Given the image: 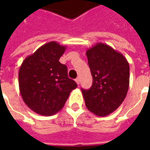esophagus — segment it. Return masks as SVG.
I'll return each mask as SVG.
<instances>
[{"instance_id": "esophagus-1", "label": "esophagus", "mask_w": 150, "mask_h": 150, "mask_svg": "<svg viewBox=\"0 0 150 150\" xmlns=\"http://www.w3.org/2000/svg\"><path fill=\"white\" fill-rule=\"evenodd\" d=\"M75 82H76V83H77V84H79V83H80V79L79 78H77V79H75Z\"/></svg>"}]
</instances>
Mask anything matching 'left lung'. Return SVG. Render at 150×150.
Segmentation results:
<instances>
[{"label": "left lung", "instance_id": "left-lung-1", "mask_svg": "<svg viewBox=\"0 0 150 150\" xmlns=\"http://www.w3.org/2000/svg\"><path fill=\"white\" fill-rule=\"evenodd\" d=\"M93 79L90 89H82L88 109L105 116L125 99L129 86V62L121 53L104 43H96L86 52Z\"/></svg>", "mask_w": 150, "mask_h": 150}]
</instances>
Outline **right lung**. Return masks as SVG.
<instances>
[{"instance_id": "right-lung-1", "label": "right lung", "mask_w": 150, "mask_h": 150, "mask_svg": "<svg viewBox=\"0 0 150 150\" xmlns=\"http://www.w3.org/2000/svg\"><path fill=\"white\" fill-rule=\"evenodd\" d=\"M66 46L56 42L43 45L26 57L19 69V89L25 104L34 112L51 116L61 110L72 90L67 66L59 62Z\"/></svg>"}]
</instances>
